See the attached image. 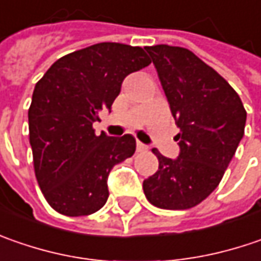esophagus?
<instances>
[{
    "label": "esophagus",
    "mask_w": 261,
    "mask_h": 261,
    "mask_svg": "<svg viewBox=\"0 0 261 261\" xmlns=\"http://www.w3.org/2000/svg\"><path fill=\"white\" fill-rule=\"evenodd\" d=\"M136 146H137V152H146V150H147V146H146V144H143L142 142H137Z\"/></svg>",
    "instance_id": "1"
}]
</instances>
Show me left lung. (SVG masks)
I'll use <instances>...</instances> for the list:
<instances>
[{"mask_svg":"<svg viewBox=\"0 0 261 261\" xmlns=\"http://www.w3.org/2000/svg\"><path fill=\"white\" fill-rule=\"evenodd\" d=\"M144 49L179 128V154L169 159L152 149L159 168L143 181V191L156 207L190 209L219 186L243 139L247 112L231 85L191 51L169 45Z\"/></svg>","mask_w":261,"mask_h":261,"instance_id":"obj_1","label":"left lung"}]
</instances>
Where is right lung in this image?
Masks as SVG:
<instances>
[{"mask_svg": "<svg viewBox=\"0 0 261 261\" xmlns=\"http://www.w3.org/2000/svg\"><path fill=\"white\" fill-rule=\"evenodd\" d=\"M150 64L140 46L102 42L57 60L35 86L29 140L35 175L52 209L92 215L107 203L108 175L136 152L131 134H95L99 112L109 109L122 80Z\"/></svg>", "mask_w": 261, "mask_h": 261, "instance_id": "obj_1", "label": "right lung"}]
</instances>
